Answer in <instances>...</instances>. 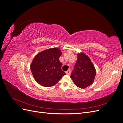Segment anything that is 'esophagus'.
<instances>
[{
	"mask_svg": "<svg viewBox=\"0 0 123 123\" xmlns=\"http://www.w3.org/2000/svg\"><path fill=\"white\" fill-rule=\"evenodd\" d=\"M66 73L67 74H68V75H69V74H70V73H71V70H70V69L68 70H67V71L66 72Z\"/></svg>",
	"mask_w": 123,
	"mask_h": 123,
	"instance_id": "34e87169",
	"label": "esophagus"
}]
</instances>
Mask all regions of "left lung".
Segmentation results:
<instances>
[{
    "instance_id": "obj_1",
    "label": "left lung",
    "mask_w": 123,
    "mask_h": 123,
    "mask_svg": "<svg viewBox=\"0 0 123 123\" xmlns=\"http://www.w3.org/2000/svg\"><path fill=\"white\" fill-rule=\"evenodd\" d=\"M96 70L90 58L83 53L77 54L76 64L71 74L75 85L80 88L84 89L93 83Z\"/></svg>"
}]
</instances>
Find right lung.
Segmentation results:
<instances>
[{
  "mask_svg": "<svg viewBox=\"0 0 123 123\" xmlns=\"http://www.w3.org/2000/svg\"><path fill=\"white\" fill-rule=\"evenodd\" d=\"M61 54V50L53 48L40 52L35 56L30 68L37 83L43 87H51L65 75L59 62Z\"/></svg>",
  "mask_w": 123,
  "mask_h": 123,
  "instance_id": "obj_1",
  "label": "right lung"
}]
</instances>
